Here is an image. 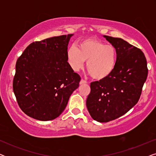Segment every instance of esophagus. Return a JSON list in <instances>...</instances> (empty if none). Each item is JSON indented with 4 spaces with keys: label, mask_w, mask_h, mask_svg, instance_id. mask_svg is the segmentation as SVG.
<instances>
[{
    "label": "esophagus",
    "mask_w": 156,
    "mask_h": 156,
    "mask_svg": "<svg viewBox=\"0 0 156 156\" xmlns=\"http://www.w3.org/2000/svg\"><path fill=\"white\" fill-rule=\"evenodd\" d=\"M87 81H85V80H81L80 84H87Z\"/></svg>",
    "instance_id": "esophagus-1"
}]
</instances>
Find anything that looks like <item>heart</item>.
<instances>
[{
  "instance_id": "heart-1",
  "label": "heart",
  "mask_w": 156,
  "mask_h": 156,
  "mask_svg": "<svg viewBox=\"0 0 156 156\" xmlns=\"http://www.w3.org/2000/svg\"><path fill=\"white\" fill-rule=\"evenodd\" d=\"M69 65L74 72L83 69L87 61V69L96 80L108 77L114 72L117 60L116 49L95 39H86L72 46L67 52Z\"/></svg>"
}]
</instances>
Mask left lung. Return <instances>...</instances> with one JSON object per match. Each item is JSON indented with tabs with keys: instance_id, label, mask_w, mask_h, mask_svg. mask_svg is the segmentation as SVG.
<instances>
[{
	"instance_id": "obj_1",
	"label": "left lung",
	"mask_w": 156,
	"mask_h": 156,
	"mask_svg": "<svg viewBox=\"0 0 156 156\" xmlns=\"http://www.w3.org/2000/svg\"><path fill=\"white\" fill-rule=\"evenodd\" d=\"M115 47L117 60L108 77L91 83L87 107L94 120L105 123L123 116L137 104L147 76L146 57L124 40L103 35Z\"/></svg>"
}]
</instances>
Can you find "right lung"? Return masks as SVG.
I'll return each instance as SVG.
<instances>
[{
    "label": "right lung",
    "mask_w": 156,
    "mask_h": 156,
    "mask_svg": "<svg viewBox=\"0 0 156 156\" xmlns=\"http://www.w3.org/2000/svg\"><path fill=\"white\" fill-rule=\"evenodd\" d=\"M74 35L48 38L30 44L17 60L13 91L23 112L39 121L60 115L80 76L67 62V47Z\"/></svg>",
    "instance_id": "right-lung-1"
}]
</instances>
